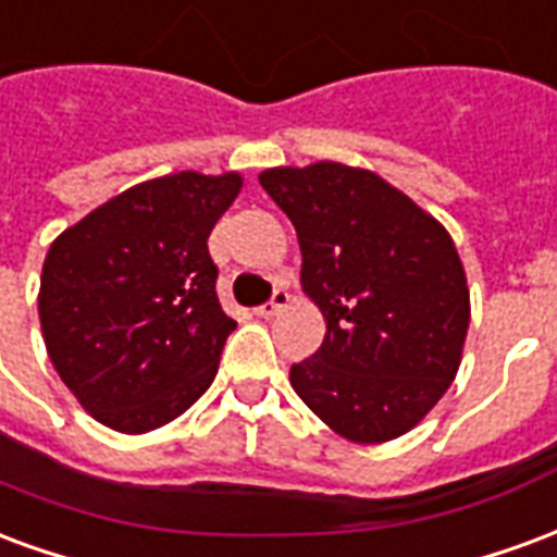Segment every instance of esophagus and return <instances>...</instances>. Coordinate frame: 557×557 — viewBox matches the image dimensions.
<instances>
[{"instance_id": "1", "label": "esophagus", "mask_w": 557, "mask_h": 557, "mask_svg": "<svg viewBox=\"0 0 557 557\" xmlns=\"http://www.w3.org/2000/svg\"><path fill=\"white\" fill-rule=\"evenodd\" d=\"M289 304V292L286 289H274L271 295V301L262 304V307H256V315H262V319H271V315H277L283 307Z\"/></svg>"}]
</instances>
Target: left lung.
Wrapping results in <instances>:
<instances>
[{"instance_id":"obj_1","label":"left lung","mask_w":557,"mask_h":557,"mask_svg":"<svg viewBox=\"0 0 557 557\" xmlns=\"http://www.w3.org/2000/svg\"><path fill=\"white\" fill-rule=\"evenodd\" d=\"M301 244V289L325 339L289 382L315 418L358 444L430 414L466 346V268L438 220L382 175L334 160L259 175Z\"/></svg>"}]
</instances>
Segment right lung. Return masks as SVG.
Wrapping results in <instances>:
<instances>
[{
  "instance_id": "add662e5",
  "label": "right lung",
  "mask_w": 557,
  "mask_h": 557,
  "mask_svg": "<svg viewBox=\"0 0 557 557\" xmlns=\"http://www.w3.org/2000/svg\"><path fill=\"white\" fill-rule=\"evenodd\" d=\"M238 190V172L151 178L50 244L38 292L47 355L103 426L158 430L214 382L235 322L218 301L208 235Z\"/></svg>"
}]
</instances>
